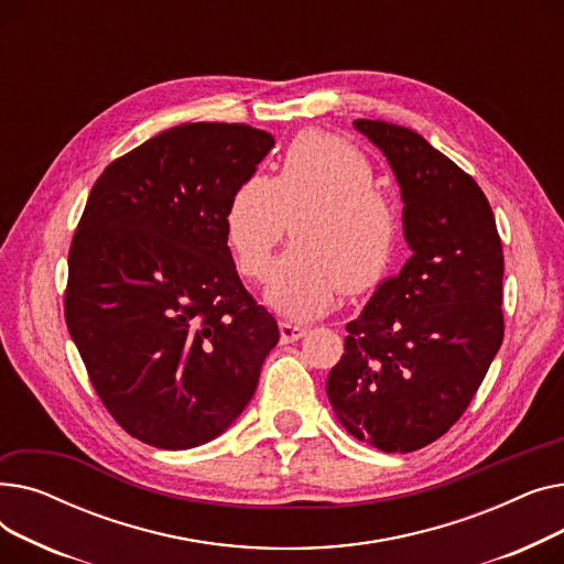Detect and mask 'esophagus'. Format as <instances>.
I'll return each instance as SVG.
<instances>
[{"instance_id":"1","label":"esophagus","mask_w":564,"mask_h":564,"mask_svg":"<svg viewBox=\"0 0 564 564\" xmlns=\"http://www.w3.org/2000/svg\"><path fill=\"white\" fill-rule=\"evenodd\" d=\"M279 332H281L283 343H294V340H300V338L306 336L304 327H297V324H290V322H281Z\"/></svg>"}]
</instances>
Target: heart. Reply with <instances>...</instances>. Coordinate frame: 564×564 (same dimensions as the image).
Instances as JSON below:
<instances>
[{
  "label": "heart",
  "mask_w": 564,
  "mask_h": 564,
  "mask_svg": "<svg viewBox=\"0 0 564 564\" xmlns=\"http://www.w3.org/2000/svg\"><path fill=\"white\" fill-rule=\"evenodd\" d=\"M372 162L351 143L304 132L274 177L256 173L226 207V237L237 267L262 279L292 219L294 245L272 267L264 300L308 322L327 315L340 292L361 294L389 276L398 253V213L377 187Z\"/></svg>",
  "instance_id": "obj_1"
}]
</instances>
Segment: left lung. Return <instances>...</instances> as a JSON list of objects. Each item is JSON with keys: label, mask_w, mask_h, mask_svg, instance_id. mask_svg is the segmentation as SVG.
<instances>
[{"label": "left lung", "mask_w": 564, "mask_h": 564, "mask_svg": "<svg viewBox=\"0 0 564 564\" xmlns=\"http://www.w3.org/2000/svg\"><path fill=\"white\" fill-rule=\"evenodd\" d=\"M387 158L411 249L347 324L327 395L340 425L383 453H411L466 411L502 343V247L487 196L402 126L354 121Z\"/></svg>", "instance_id": "8db88e82"}]
</instances>
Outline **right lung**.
<instances>
[{"mask_svg":"<svg viewBox=\"0 0 564 564\" xmlns=\"http://www.w3.org/2000/svg\"><path fill=\"white\" fill-rule=\"evenodd\" d=\"M272 148L249 126L185 123L111 162L86 200L66 324L102 404L148 446L189 451L224 434L279 343L224 224Z\"/></svg>","mask_w":564,"mask_h":564,"instance_id":"1","label":"right lung"}]
</instances>
